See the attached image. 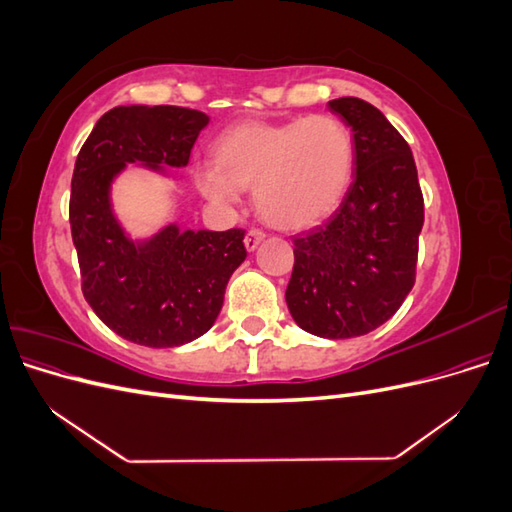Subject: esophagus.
Here are the masks:
<instances>
[{
  "label": "esophagus",
  "mask_w": 512,
  "mask_h": 512,
  "mask_svg": "<svg viewBox=\"0 0 512 512\" xmlns=\"http://www.w3.org/2000/svg\"><path fill=\"white\" fill-rule=\"evenodd\" d=\"M262 239H265V232H262V230H256V228L247 230V235H245V239H243L245 250H247V252H254Z\"/></svg>",
  "instance_id": "34e87169"
}]
</instances>
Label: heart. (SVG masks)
Wrapping results in <instances>:
<instances>
[{
	"label": "heart",
	"instance_id": "b5f03b06",
	"mask_svg": "<svg viewBox=\"0 0 512 512\" xmlns=\"http://www.w3.org/2000/svg\"><path fill=\"white\" fill-rule=\"evenodd\" d=\"M354 173V138L333 115L288 121H243L215 145V162L196 168V185L213 203L230 205L254 188V205L269 226L305 230L342 203Z\"/></svg>",
	"mask_w": 512,
	"mask_h": 512
}]
</instances>
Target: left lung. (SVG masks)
Segmentation results:
<instances>
[{
    "label": "left lung",
    "mask_w": 512,
    "mask_h": 512,
    "mask_svg": "<svg viewBox=\"0 0 512 512\" xmlns=\"http://www.w3.org/2000/svg\"><path fill=\"white\" fill-rule=\"evenodd\" d=\"M329 108L354 136V179L331 218L294 237L286 303L307 333L346 339L389 320L416 280L425 209L412 151L376 106L337 98Z\"/></svg>",
    "instance_id": "8db88e82"
}]
</instances>
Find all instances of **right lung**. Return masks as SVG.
<instances>
[{"label": "right lung", "mask_w": 512, "mask_h": 512, "mask_svg": "<svg viewBox=\"0 0 512 512\" xmlns=\"http://www.w3.org/2000/svg\"><path fill=\"white\" fill-rule=\"evenodd\" d=\"M209 123L183 106H115L87 136L74 164L70 228L81 288L96 316L138 346L175 348L207 333L230 275L245 260V230H179L132 241L119 226L111 185L126 164L181 168Z\"/></svg>", "instance_id": "add662e5"}]
</instances>
